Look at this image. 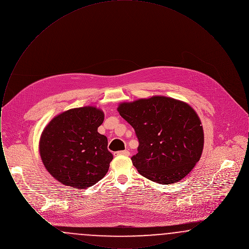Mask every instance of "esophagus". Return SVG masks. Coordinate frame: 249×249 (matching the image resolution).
<instances>
[{
    "mask_svg": "<svg viewBox=\"0 0 249 249\" xmlns=\"http://www.w3.org/2000/svg\"><path fill=\"white\" fill-rule=\"evenodd\" d=\"M115 156H125V157H129L130 156V152L128 150H123V151H118L114 153Z\"/></svg>",
    "mask_w": 249,
    "mask_h": 249,
    "instance_id": "obj_1",
    "label": "esophagus"
}]
</instances>
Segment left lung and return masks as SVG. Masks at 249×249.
I'll return each mask as SVG.
<instances>
[{"label":"left lung","instance_id":"obj_1","mask_svg":"<svg viewBox=\"0 0 249 249\" xmlns=\"http://www.w3.org/2000/svg\"><path fill=\"white\" fill-rule=\"evenodd\" d=\"M139 140L131 158L140 175L162 185L190 174L201 159L204 134L201 119L189 104L166 96H152L118 107Z\"/></svg>","mask_w":249,"mask_h":249}]
</instances>
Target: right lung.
<instances>
[{
  "label": "right lung",
  "instance_id": "1",
  "mask_svg": "<svg viewBox=\"0 0 249 249\" xmlns=\"http://www.w3.org/2000/svg\"><path fill=\"white\" fill-rule=\"evenodd\" d=\"M104 119L103 110L88 106L64 111L45 127L39 153L48 173L61 184L83 190L107 175L113 155L107 136L98 132Z\"/></svg>",
  "mask_w": 249,
  "mask_h": 249
}]
</instances>
